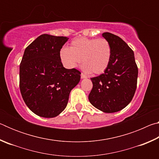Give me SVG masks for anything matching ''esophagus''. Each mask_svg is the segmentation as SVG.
I'll list each match as a JSON object with an SVG mask.
<instances>
[{"instance_id":"obj_1","label":"esophagus","mask_w":159,"mask_h":159,"mask_svg":"<svg viewBox=\"0 0 159 159\" xmlns=\"http://www.w3.org/2000/svg\"><path fill=\"white\" fill-rule=\"evenodd\" d=\"M80 77H81V79H86V78H87V76H85V74H83V73H81V74H80Z\"/></svg>"}]
</instances>
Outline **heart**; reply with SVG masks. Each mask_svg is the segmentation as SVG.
<instances>
[{
    "label": "heart",
    "instance_id": "b5f03b06",
    "mask_svg": "<svg viewBox=\"0 0 159 159\" xmlns=\"http://www.w3.org/2000/svg\"><path fill=\"white\" fill-rule=\"evenodd\" d=\"M111 56V45L105 39L80 38L72 41L70 48H61L60 52V60L66 69L76 68L82 61L83 69L93 74H100L105 71Z\"/></svg>",
    "mask_w": 159,
    "mask_h": 159
}]
</instances>
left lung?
Wrapping results in <instances>:
<instances>
[{"label":"left lung","mask_w":159,"mask_h":159,"mask_svg":"<svg viewBox=\"0 0 159 159\" xmlns=\"http://www.w3.org/2000/svg\"><path fill=\"white\" fill-rule=\"evenodd\" d=\"M102 36L111 45V60L104 74L90 79L93 86L88 99L100 111L114 113L124 109L133 99L138 69L134 52L124 41L109 32Z\"/></svg>","instance_id":"1"}]
</instances>
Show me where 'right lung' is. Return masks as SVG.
<instances>
[{"mask_svg":"<svg viewBox=\"0 0 159 159\" xmlns=\"http://www.w3.org/2000/svg\"><path fill=\"white\" fill-rule=\"evenodd\" d=\"M69 38L42 34L26 48L20 66V88L35 114L53 118L66 108L80 71L64 68L60 52Z\"/></svg>","mask_w":159,"mask_h":159,"instance_id":"obj_1","label":"right lung"}]
</instances>
